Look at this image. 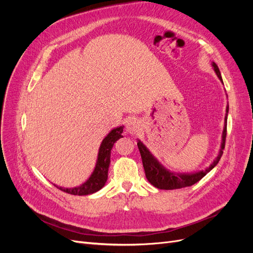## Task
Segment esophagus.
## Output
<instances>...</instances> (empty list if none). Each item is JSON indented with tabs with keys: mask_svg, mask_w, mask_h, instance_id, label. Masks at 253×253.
I'll return each instance as SVG.
<instances>
[{
	"mask_svg": "<svg viewBox=\"0 0 253 253\" xmlns=\"http://www.w3.org/2000/svg\"><path fill=\"white\" fill-rule=\"evenodd\" d=\"M126 131L128 134L135 135L139 132L140 122L138 121V119H136V118H129L126 122Z\"/></svg>",
	"mask_w": 253,
	"mask_h": 253,
	"instance_id": "34e87169",
	"label": "esophagus"
}]
</instances>
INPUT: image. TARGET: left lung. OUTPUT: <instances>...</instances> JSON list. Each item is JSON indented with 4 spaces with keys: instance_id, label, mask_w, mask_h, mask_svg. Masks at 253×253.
Wrapping results in <instances>:
<instances>
[{
    "instance_id": "8db88e82",
    "label": "left lung",
    "mask_w": 253,
    "mask_h": 253,
    "mask_svg": "<svg viewBox=\"0 0 253 253\" xmlns=\"http://www.w3.org/2000/svg\"><path fill=\"white\" fill-rule=\"evenodd\" d=\"M214 72H215L216 76L220 82L224 84L223 78H221V75L219 72V68L216 65L215 62L211 63ZM228 112H229V104H227L226 108V115H225V124H224V129L223 134H221V142H220V148L218 151V154L213 160V163L207 168L205 170L197 171L193 173H175L170 170H168L162 164H160L158 160L153 156L152 153L148 150L145 145L138 140L137 141V145H138V149L141 155L142 159V165L145 173V177L150 181L151 185L154 187L162 189V190H174V189H180L185 187H190L194 185L197 181H200L205 175L208 174L214 167H215L219 159L223 155V151L225 149V141H226V135H227V117H228Z\"/></svg>"
}]
</instances>
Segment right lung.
<instances>
[{
  "label": "right lung",
  "mask_w": 253,
  "mask_h": 253,
  "mask_svg": "<svg viewBox=\"0 0 253 253\" xmlns=\"http://www.w3.org/2000/svg\"><path fill=\"white\" fill-rule=\"evenodd\" d=\"M122 132H124V126H119L116 128H113L112 131L105 136V138L102 140L100 144V148H99L95 169L85 182L82 183L81 186L75 188H62L56 185L55 186L61 191H63V192L73 195L93 194L101 188H103L106 180H108L112 148L115 142L119 138H121V137H124L121 135Z\"/></svg>",
  "instance_id": "obj_1"
}]
</instances>
